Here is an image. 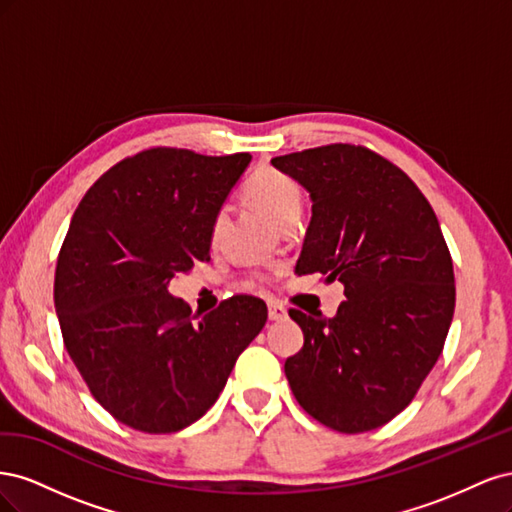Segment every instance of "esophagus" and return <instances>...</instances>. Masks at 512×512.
Instances as JSON below:
<instances>
[{"instance_id":"34e87169","label":"esophagus","mask_w":512,"mask_h":512,"mask_svg":"<svg viewBox=\"0 0 512 512\" xmlns=\"http://www.w3.org/2000/svg\"><path fill=\"white\" fill-rule=\"evenodd\" d=\"M288 318V312H286V307L282 305V303H277V301H271L269 303V320H286Z\"/></svg>"}]
</instances>
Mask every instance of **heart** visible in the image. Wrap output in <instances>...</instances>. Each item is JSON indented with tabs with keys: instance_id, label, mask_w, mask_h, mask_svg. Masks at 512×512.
I'll return each mask as SVG.
<instances>
[{
	"instance_id": "obj_1",
	"label": "heart",
	"mask_w": 512,
	"mask_h": 512,
	"mask_svg": "<svg viewBox=\"0 0 512 512\" xmlns=\"http://www.w3.org/2000/svg\"><path fill=\"white\" fill-rule=\"evenodd\" d=\"M247 196L277 226L297 224L303 209V194L299 183L275 168H260L247 181ZM226 226V211H218L211 224V237L218 239Z\"/></svg>"
}]
</instances>
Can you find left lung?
Wrapping results in <instances>:
<instances>
[{"label": "left lung", "instance_id": "8db88e82", "mask_svg": "<svg viewBox=\"0 0 512 512\" xmlns=\"http://www.w3.org/2000/svg\"><path fill=\"white\" fill-rule=\"evenodd\" d=\"M271 164L309 192L294 273L344 284L333 318L290 309L303 348L284 365L316 421L342 433L382 427L436 365L455 312L453 260L427 198L378 153L327 145Z\"/></svg>", "mask_w": 512, "mask_h": 512}]
</instances>
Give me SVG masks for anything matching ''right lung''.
I'll return each mask as SVG.
<instances>
[{"instance_id":"obj_1","label":"right lung","mask_w":512,"mask_h":512,"mask_svg":"<svg viewBox=\"0 0 512 512\" xmlns=\"http://www.w3.org/2000/svg\"><path fill=\"white\" fill-rule=\"evenodd\" d=\"M250 162L149 149L104 173L72 215L55 312L91 395L123 425L175 433L198 421L265 327L262 299L237 294L192 316L168 292L211 260L213 218Z\"/></svg>"}]
</instances>
